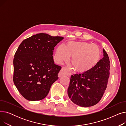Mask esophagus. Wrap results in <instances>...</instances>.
Returning a JSON list of instances; mask_svg holds the SVG:
<instances>
[{"mask_svg":"<svg viewBox=\"0 0 126 126\" xmlns=\"http://www.w3.org/2000/svg\"><path fill=\"white\" fill-rule=\"evenodd\" d=\"M71 72L69 69L66 67H63L62 68L61 70L60 71L59 74V77H62L63 76H70Z\"/></svg>","mask_w":126,"mask_h":126,"instance_id":"1","label":"esophagus"}]
</instances>
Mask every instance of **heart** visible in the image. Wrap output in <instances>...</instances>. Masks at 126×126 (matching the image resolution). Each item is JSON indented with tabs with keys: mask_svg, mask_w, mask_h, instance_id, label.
I'll return each mask as SVG.
<instances>
[{
	"mask_svg": "<svg viewBox=\"0 0 126 126\" xmlns=\"http://www.w3.org/2000/svg\"><path fill=\"white\" fill-rule=\"evenodd\" d=\"M98 46L86 42L69 41L66 46L60 44L56 48L55 60L58 63L68 60L72 56V68L80 72H86L93 68L100 58Z\"/></svg>",
	"mask_w": 126,
	"mask_h": 126,
	"instance_id": "1",
	"label": "heart"
}]
</instances>
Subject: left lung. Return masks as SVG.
<instances>
[{
	"instance_id": "1",
	"label": "left lung",
	"mask_w": 126,
	"mask_h": 126,
	"mask_svg": "<svg viewBox=\"0 0 126 126\" xmlns=\"http://www.w3.org/2000/svg\"><path fill=\"white\" fill-rule=\"evenodd\" d=\"M104 57L89 71L71 76L67 93L71 101L81 107L92 106L100 101L106 89L110 61L103 49Z\"/></svg>"
}]
</instances>
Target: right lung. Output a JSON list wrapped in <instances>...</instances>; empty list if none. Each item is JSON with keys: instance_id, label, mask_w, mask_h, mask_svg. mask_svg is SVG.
Here are the masks:
<instances>
[{"instance_id": "right-lung-1", "label": "right lung", "mask_w": 126, "mask_h": 126, "mask_svg": "<svg viewBox=\"0 0 126 126\" xmlns=\"http://www.w3.org/2000/svg\"><path fill=\"white\" fill-rule=\"evenodd\" d=\"M63 38L40 33L24 40L19 46L13 60V81L26 100L44 98L58 80L61 67L55 64L52 55Z\"/></svg>"}]
</instances>
